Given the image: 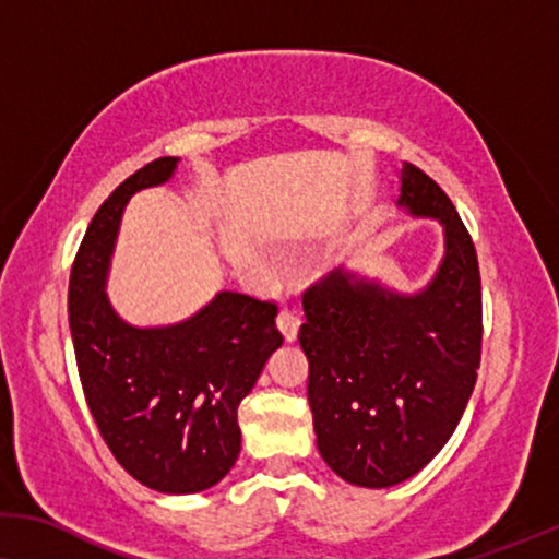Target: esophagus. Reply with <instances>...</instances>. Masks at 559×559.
Wrapping results in <instances>:
<instances>
[{
    "mask_svg": "<svg viewBox=\"0 0 559 559\" xmlns=\"http://www.w3.org/2000/svg\"><path fill=\"white\" fill-rule=\"evenodd\" d=\"M276 324H278V329H281L283 340L294 342L296 334H298V326H301V319H298L296 313L290 311V309H281L278 317H276Z\"/></svg>",
    "mask_w": 559,
    "mask_h": 559,
    "instance_id": "1",
    "label": "esophagus"
}]
</instances>
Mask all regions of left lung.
Here are the masks:
<instances>
[{
	"instance_id": "8db88e82",
	"label": "left lung",
	"mask_w": 559,
	"mask_h": 559,
	"mask_svg": "<svg viewBox=\"0 0 559 559\" xmlns=\"http://www.w3.org/2000/svg\"><path fill=\"white\" fill-rule=\"evenodd\" d=\"M397 207L443 225L433 281L400 294L336 269L306 288L298 329L321 459L365 489L403 484L436 459L481 361V276L466 225L433 179L407 162Z\"/></svg>"
}]
</instances>
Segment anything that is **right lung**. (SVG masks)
<instances>
[{
    "mask_svg": "<svg viewBox=\"0 0 559 559\" xmlns=\"http://www.w3.org/2000/svg\"><path fill=\"white\" fill-rule=\"evenodd\" d=\"M177 162L146 164L100 204L70 271L68 311L85 403L116 461L148 489L198 493L238 461V405L283 336L276 304L235 290L169 326H131L114 311L106 278L121 212L131 194L169 182Z\"/></svg>",
    "mask_w": 559,
    "mask_h": 559,
    "instance_id": "obj_1",
    "label": "right lung"
}]
</instances>
